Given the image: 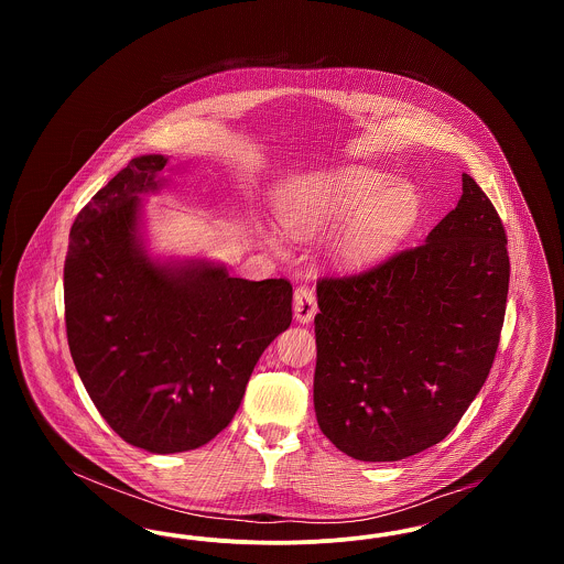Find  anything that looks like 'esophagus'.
I'll use <instances>...</instances> for the list:
<instances>
[{
    "instance_id": "obj_1",
    "label": "esophagus",
    "mask_w": 564,
    "mask_h": 564,
    "mask_svg": "<svg viewBox=\"0 0 564 564\" xmlns=\"http://www.w3.org/2000/svg\"><path fill=\"white\" fill-rule=\"evenodd\" d=\"M317 315V300L315 292L308 285H300L294 294V317L295 322L311 323Z\"/></svg>"
}]
</instances>
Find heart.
Instances as JSON below:
<instances>
[{"mask_svg": "<svg viewBox=\"0 0 564 564\" xmlns=\"http://www.w3.org/2000/svg\"><path fill=\"white\" fill-rule=\"evenodd\" d=\"M276 215L294 237H315L343 221L334 256L345 267H368L412 232L421 194L410 182L361 164L325 169L285 182Z\"/></svg>", "mask_w": 564, "mask_h": 564, "instance_id": "b5f03b06", "label": "heart"}]
</instances>
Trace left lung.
I'll use <instances>...</instances> for the list:
<instances>
[{
    "label": "left lung",
    "instance_id": "obj_1",
    "mask_svg": "<svg viewBox=\"0 0 564 564\" xmlns=\"http://www.w3.org/2000/svg\"><path fill=\"white\" fill-rule=\"evenodd\" d=\"M508 239L482 188L425 242L355 276L317 283L315 412L357 460H400L442 442L492 368L510 288Z\"/></svg>",
    "mask_w": 564,
    "mask_h": 564
}]
</instances>
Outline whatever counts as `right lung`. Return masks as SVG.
Segmentation results:
<instances>
[{
  "label": "right lung",
  "instance_id": "obj_1",
  "mask_svg": "<svg viewBox=\"0 0 564 564\" xmlns=\"http://www.w3.org/2000/svg\"><path fill=\"white\" fill-rule=\"evenodd\" d=\"M166 156L129 162L82 209L65 258L67 343L109 427L154 455L194 451L228 427L260 355L292 323L288 279L247 281L209 260H159L141 196Z\"/></svg>",
  "mask_w": 564,
  "mask_h": 564
}]
</instances>
